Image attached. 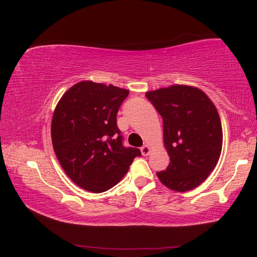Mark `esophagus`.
Masks as SVG:
<instances>
[{"mask_svg":"<svg viewBox=\"0 0 257 257\" xmlns=\"http://www.w3.org/2000/svg\"><path fill=\"white\" fill-rule=\"evenodd\" d=\"M141 151L144 156H148L149 154H151V147H149L148 145H144V146L141 148Z\"/></svg>","mask_w":257,"mask_h":257,"instance_id":"esophagus-1","label":"esophagus"}]
</instances>
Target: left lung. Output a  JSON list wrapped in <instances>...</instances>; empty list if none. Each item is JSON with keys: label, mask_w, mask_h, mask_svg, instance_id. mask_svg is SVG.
<instances>
[{"label": "left lung", "mask_w": 257, "mask_h": 257, "mask_svg": "<svg viewBox=\"0 0 257 257\" xmlns=\"http://www.w3.org/2000/svg\"><path fill=\"white\" fill-rule=\"evenodd\" d=\"M163 118V138L170 165L157 176L167 188L185 192L197 188L214 170L222 148L221 121L202 90L172 85L146 93Z\"/></svg>", "instance_id": "obj_1"}]
</instances>
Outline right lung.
Here are the masks:
<instances>
[{"mask_svg": "<svg viewBox=\"0 0 257 257\" xmlns=\"http://www.w3.org/2000/svg\"><path fill=\"white\" fill-rule=\"evenodd\" d=\"M129 91L92 81L64 93L51 120V141L60 166L82 189L101 193L127 173L141 151L123 147L116 113Z\"/></svg>", "mask_w": 257, "mask_h": 257, "instance_id": "1", "label": "right lung"}]
</instances>
